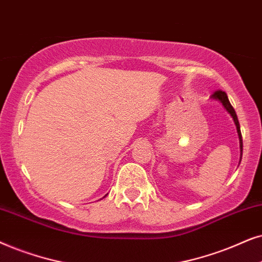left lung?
Segmentation results:
<instances>
[{"mask_svg": "<svg viewBox=\"0 0 262 262\" xmlns=\"http://www.w3.org/2000/svg\"><path fill=\"white\" fill-rule=\"evenodd\" d=\"M212 99H215V100H219L223 104V106L225 107V110L228 111V113L231 115L233 122H235L236 124V129H237V134H238V139H239V151H241V159H242V151H243V142H242V134H241V128H239V122H238V118H237V115L235 113V109H233L231 104L229 102V98L228 96H226V93L224 91L222 90H218L215 91L213 95L211 96ZM241 162V160H239Z\"/></svg>", "mask_w": 262, "mask_h": 262, "instance_id": "obj_1", "label": "left lung"}]
</instances>
